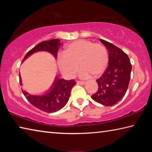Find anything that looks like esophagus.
Wrapping results in <instances>:
<instances>
[{"label":"esophagus","instance_id":"1","mask_svg":"<svg viewBox=\"0 0 152 152\" xmlns=\"http://www.w3.org/2000/svg\"><path fill=\"white\" fill-rule=\"evenodd\" d=\"M77 84H80V85H84V84H85V82L84 81H77Z\"/></svg>","mask_w":152,"mask_h":152}]
</instances>
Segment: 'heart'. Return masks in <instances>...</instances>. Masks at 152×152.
<instances>
[{
  "mask_svg": "<svg viewBox=\"0 0 152 152\" xmlns=\"http://www.w3.org/2000/svg\"><path fill=\"white\" fill-rule=\"evenodd\" d=\"M109 56L106 48L101 43H94L88 40L74 41L66 46L63 55L58 58L60 71L68 78L73 77L78 70L79 74L87 78L101 76L106 70Z\"/></svg>",
  "mask_w": 152,
  "mask_h": 152,
  "instance_id": "heart-1",
  "label": "heart"
}]
</instances>
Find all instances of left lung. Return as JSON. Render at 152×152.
I'll list each match as a JSON object with an SVG mask.
<instances>
[{"label": "left lung", "mask_w": 152, "mask_h": 152, "mask_svg": "<svg viewBox=\"0 0 152 152\" xmlns=\"http://www.w3.org/2000/svg\"><path fill=\"white\" fill-rule=\"evenodd\" d=\"M100 41L109 52V66L101 78L96 80L99 88L91 98L104 106H113L127 92L132 66L124 51L111 43L102 39Z\"/></svg>", "instance_id": "1"}]
</instances>
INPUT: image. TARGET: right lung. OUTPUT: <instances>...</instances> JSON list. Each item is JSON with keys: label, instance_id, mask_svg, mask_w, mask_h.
I'll use <instances>...</instances> for the list:
<instances>
[{"label": "right lung", "instance_id": "obj_1", "mask_svg": "<svg viewBox=\"0 0 152 152\" xmlns=\"http://www.w3.org/2000/svg\"><path fill=\"white\" fill-rule=\"evenodd\" d=\"M62 44L60 39H54L45 41L39 43L31 49L24 57L23 61L34 53L38 51H47L57 58L59 48ZM20 84L22 85V80L19 74ZM76 82L74 80H66L64 78H60L56 76L52 85L44 94L42 95H34L29 94L22 89V92L26 99L31 104L44 112L54 113L62 109L68 102L70 98V92L72 87Z\"/></svg>", "mask_w": 152, "mask_h": 152}]
</instances>
